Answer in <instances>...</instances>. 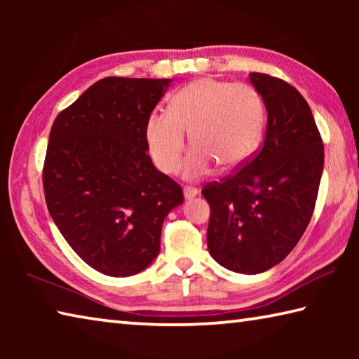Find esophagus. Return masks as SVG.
I'll list each match as a JSON object with an SVG mask.
<instances>
[{
    "instance_id": "1",
    "label": "esophagus",
    "mask_w": 359,
    "mask_h": 359,
    "mask_svg": "<svg viewBox=\"0 0 359 359\" xmlns=\"http://www.w3.org/2000/svg\"><path fill=\"white\" fill-rule=\"evenodd\" d=\"M198 194H199L198 188H194V187H185V188H184V196H185V199H191V198H194V196H198Z\"/></svg>"
}]
</instances>
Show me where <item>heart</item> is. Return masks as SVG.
<instances>
[{
	"mask_svg": "<svg viewBox=\"0 0 359 359\" xmlns=\"http://www.w3.org/2000/svg\"><path fill=\"white\" fill-rule=\"evenodd\" d=\"M264 125V106L247 83L198 79L172 95L168 114L150 115L145 141L163 174L179 168L185 135L191 151L184 165L185 179H201L214 171L236 169L257 150Z\"/></svg>",
	"mask_w": 359,
	"mask_h": 359,
	"instance_id": "obj_1",
	"label": "heart"
}]
</instances>
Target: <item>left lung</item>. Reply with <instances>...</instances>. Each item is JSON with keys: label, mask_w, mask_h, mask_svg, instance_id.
Returning a JSON list of instances; mask_svg holds the SVG:
<instances>
[{"label": "left lung", "mask_w": 359, "mask_h": 359, "mask_svg": "<svg viewBox=\"0 0 359 359\" xmlns=\"http://www.w3.org/2000/svg\"><path fill=\"white\" fill-rule=\"evenodd\" d=\"M267 128L261 149L238 172L205 185L208 247L218 264L259 274L293 250L311 222L323 174V141L307 101L282 79L252 72Z\"/></svg>", "instance_id": "8db88e82"}]
</instances>
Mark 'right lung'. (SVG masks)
<instances>
[{
	"instance_id": "obj_1",
	"label": "right lung",
	"mask_w": 359,
	"mask_h": 359,
	"mask_svg": "<svg viewBox=\"0 0 359 359\" xmlns=\"http://www.w3.org/2000/svg\"><path fill=\"white\" fill-rule=\"evenodd\" d=\"M172 79L106 77L58 114L42 171L60 233L101 274L128 277L160 253L161 226L184 203L147 155L145 123Z\"/></svg>"
}]
</instances>
